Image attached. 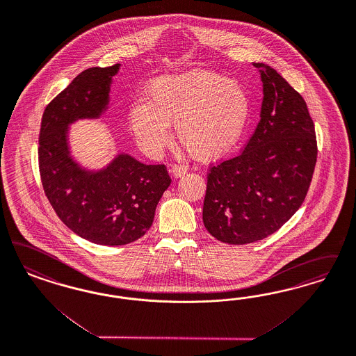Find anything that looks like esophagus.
Wrapping results in <instances>:
<instances>
[{
    "mask_svg": "<svg viewBox=\"0 0 356 356\" xmlns=\"http://www.w3.org/2000/svg\"><path fill=\"white\" fill-rule=\"evenodd\" d=\"M188 171L186 165L184 164H173L171 167V173L175 177H181Z\"/></svg>",
    "mask_w": 356,
    "mask_h": 356,
    "instance_id": "obj_1",
    "label": "esophagus"
}]
</instances>
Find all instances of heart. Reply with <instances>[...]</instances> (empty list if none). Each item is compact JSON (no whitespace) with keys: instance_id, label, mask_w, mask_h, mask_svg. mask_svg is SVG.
Instances as JSON below:
<instances>
[{"instance_id":"1","label":"heart","mask_w":356,"mask_h":356,"mask_svg":"<svg viewBox=\"0 0 356 356\" xmlns=\"http://www.w3.org/2000/svg\"><path fill=\"white\" fill-rule=\"evenodd\" d=\"M251 97L241 81L207 70L155 79L147 102H135L129 124L139 147L156 156L170 142L168 123L185 149L200 160L218 159L242 139Z\"/></svg>"}]
</instances>
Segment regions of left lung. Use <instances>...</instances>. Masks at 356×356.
<instances>
[{
    "label": "left lung",
    "instance_id": "1",
    "mask_svg": "<svg viewBox=\"0 0 356 356\" xmlns=\"http://www.w3.org/2000/svg\"><path fill=\"white\" fill-rule=\"evenodd\" d=\"M263 81L260 122L238 156L211 165L202 220L229 245L277 232L302 205L317 163L307 102L270 65L254 63Z\"/></svg>",
    "mask_w": 356,
    "mask_h": 356
}]
</instances>
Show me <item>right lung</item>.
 I'll return each mask as SVG.
<instances>
[{"label": "right lung", "instance_id": "obj_1", "mask_svg": "<svg viewBox=\"0 0 356 356\" xmlns=\"http://www.w3.org/2000/svg\"><path fill=\"white\" fill-rule=\"evenodd\" d=\"M118 70L120 64H114L77 74L46 106L39 133L38 160L44 195L68 229L97 245H127L143 236L171 184L164 164L146 165L121 154L105 170L89 172L70 156L68 124L99 117Z\"/></svg>", "mask_w": 356, "mask_h": 356}]
</instances>
